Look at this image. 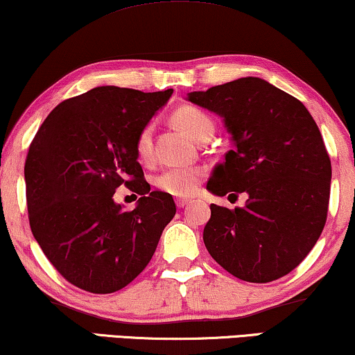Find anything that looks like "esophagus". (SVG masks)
I'll use <instances>...</instances> for the list:
<instances>
[{
  "label": "esophagus",
  "instance_id": "1",
  "mask_svg": "<svg viewBox=\"0 0 355 355\" xmlns=\"http://www.w3.org/2000/svg\"><path fill=\"white\" fill-rule=\"evenodd\" d=\"M189 203H191V200H189V198H176V205L179 208H184L186 205H189Z\"/></svg>",
  "mask_w": 355,
  "mask_h": 355
}]
</instances>
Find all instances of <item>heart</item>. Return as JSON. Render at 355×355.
I'll use <instances>...</instances> for the list:
<instances>
[{"mask_svg":"<svg viewBox=\"0 0 355 355\" xmlns=\"http://www.w3.org/2000/svg\"><path fill=\"white\" fill-rule=\"evenodd\" d=\"M173 121L179 129H182L193 140H197L207 130H213L210 116L193 106H182L174 111ZM152 137L153 128L148 124L140 129L137 139H135V152L142 162H147L152 157ZM203 174H205L203 169L197 166H171L163 169L155 178V186L173 197H191L200 186Z\"/></svg>","mask_w":355,"mask_h":355,"instance_id":"1","label":"heart"}]
</instances>
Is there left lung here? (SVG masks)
<instances>
[{
	"mask_svg": "<svg viewBox=\"0 0 355 355\" xmlns=\"http://www.w3.org/2000/svg\"><path fill=\"white\" fill-rule=\"evenodd\" d=\"M187 100L221 116L232 140L207 189L247 196L245 207L234 210L211 203L207 250L249 283L288 275L327 223L331 162L317 123L297 98L259 77L191 92Z\"/></svg>",
	"mask_w": 355,
	"mask_h": 355,
	"instance_id": "1",
	"label": "left lung"
}]
</instances>
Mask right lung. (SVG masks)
I'll return each mask as SVG.
<instances>
[{"mask_svg": "<svg viewBox=\"0 0 355 355\" xmlns=\"http://www.w3.org/2000/svg\"><path fill=\"white\" fill-rule=\"evenodd\" d=\"M171 95L173 89L95 87L58 105L28 147L24 176L32 234L77 288L110 294L128 286L176 215L169 193L150 192L135 152L140 129ZM123 183L143 196L132 212L112 198Z\"/></svg>", "mask_w": 355, "mask_h": 355, "instance_id": "add662e5", "label": "right lung"}]
</instances>
